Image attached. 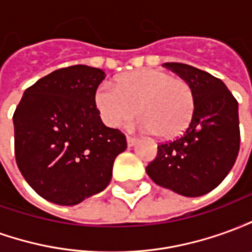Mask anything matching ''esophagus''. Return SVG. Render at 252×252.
<instances>
[{"label": "esophagus", "instance_id": "obj_1", "mask_svg": "<svg viewBox=\"0 0 252 252\" xmlns=\"http://www.w3.org/2000/svg\"><path fill=\"white\" fill-rule=\"evenodd\" d=\"M137 142V137H133V136H126V144L132 147V146H135Z\"/></svg>", "mask_w": 252, "mask_h": 252}]
</instances>
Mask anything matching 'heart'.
<instances>
[{"label": "heart", "instance_id": "heart-1", "mask_svg": "<svg viewBox=\"0 0 252 252\" xmlns=\"http://www.w3.org/2000/svg\"><path fill=\"white\" fill-rule=\"evenodd\" d=\"M94 102L106 126L117 128L142 116V131L173 139L185 131L194 112V92L184 78L157 68H142L117 79L116 86L99 85Z\"/></svg>", "mask_w": 252, "mask_h": 252}]
</instances>
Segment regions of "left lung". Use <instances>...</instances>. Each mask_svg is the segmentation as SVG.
Listing matches in <instances>:
<instances>
[{
    "mask_svg": "<svg viewBox=\"0 0 252 252\" xmlns=\"http://www.w3.org/2000/svg\"><path fill=\"white\" fill-rule=\"evenodd\" d=\"M191 85L194 112L186 131L160 143L146 167L157 185L185 197L206 194L231 171L240 147L238 101L221 79L184 63H164Z\"/></svg>",
    "mask_w": 252,
    "mask_h": 252,
    "instance_id": "left-lung-1",
    "label": "left lung"
}]
</instances>
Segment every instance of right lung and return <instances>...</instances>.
Masks as SVG:
<instances>
[{"label": "right lung", "mask_w": 252, "mask_h": 252, "mask_svg": "<svg viewBox=\"0 0 252 252\" xmlns=\"http://www.w3.org/2000/svg\"><path fill=\"white\" fill-rule=\"evenodd\" d=\"M105 78L85 64L59 68L24 92L13 115L14 155L37 194L77 205L109 185L126 135L106 126L94 102Z\"/></svg>", "instance_id": "obj_1"}]
</instances>
